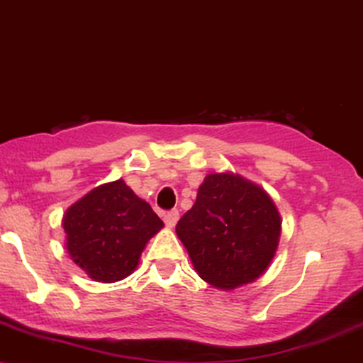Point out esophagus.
<instances>
[{
	"label": "esophagus",
	"instance_id": "obj_1",
	"mask_svg": "<svg viewBox=\"0 0 363 363\" xmlns=\"http://www.w3.org/2000/svg\"><path fill=\"white\" fill-rule=\"evenodd\" d=\"M178 219H180V212H178L177 208L164 212V223H166V225H168V228H173V225L178 223Z\"/></svg>",
	"mask_w": 363,
	"mask_h": 363
}]
</instances>
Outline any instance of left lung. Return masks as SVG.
<instances>
[{"label":"left lung","instance_id":"1","mask_svg":"<svg viewBox=\"0 0 363 363\" xmlns=\"http://www.w3.org/2000/svg\"><path fill=\"white\" fill-rule=\"evenodd\" d=\"M177 234L199 275L219 289L257 280L275 257L280 216L259 186L231 173L207 174Z\"/></svg>","mask_w":363,"mask_h":363}]
</instances>
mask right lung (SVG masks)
<instances>
[{"mask_svg":"<svg viewBox=\"0 0 363 363\" xmlns=\"http://www.w3.org/2000/svg\"><path fill=\"white\" fill-rule=\"evenodd\" d=\"M62 225L72 262L98 282H117L135 270L144 246L163 228V220L117 180L72 203Z\"/></svg>","mask_w":363,"mask_h":363,"instance_id":"add662e5","label":"right lung"}]
</instances>
